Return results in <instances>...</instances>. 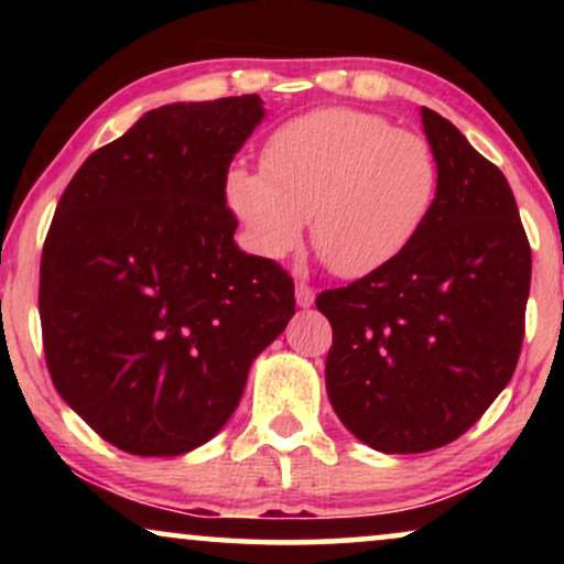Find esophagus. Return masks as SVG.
<instances>
[{"label": "esophagus", "mask_w": 564, "mask_h": 564, "mask_svg": "<svg viewBox=\"0 0 564 564\" xmlns=\"http://www.w3.org/2000/svg\"><path fill=\"white\" fill-rule=\"evenodd\" d=\"M295 300H297L300 307H311L315 303V290L311 288V284L297 282L295 284Z\"/></svg>", "instance_id": "esophagus-1"}]
</instances>
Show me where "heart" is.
Here are the masks:
<instances>
[{"mask_svg":"<svg viewBox=\"0 0 564 564\" xmlns=\"http://www.w3.org/2000/svg\"><path fill=\"white\" fill-rule=\"evenodd\" d=\"M436 199L438 164L426 138L344 107L284 122L264 145V169L226 174V203L253 253L284 259L311 218L315 249L344 276L403 257Z\"/></svg>","mask_w":564,"mask_h":564,"instance_id":"1","label":"heart"}]
</instances>
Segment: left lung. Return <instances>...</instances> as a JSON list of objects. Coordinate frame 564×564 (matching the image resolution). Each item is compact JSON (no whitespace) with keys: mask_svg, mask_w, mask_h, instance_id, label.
<instances>
[{"mask_svg":"<svg viewBox=\"0 0 564 564\" xmlns=\"http://www.w3.org/2000/svg\"><path fill=\"white\" fill-rule=\"evenodd\" d=\"M438 199L403 257L321 292L334 346L326 390L359 442L419 454L477 423L513 377L531 249L503 172L442 115L421 107Z\"/></svg>","mask_w":564,"mask_h":564,"instance_id":"obj_1","label":"left lung"}]
</instances>
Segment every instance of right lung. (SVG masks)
Returning <instances> with one entry per match:
<instances>
[{
	"instance_id": "right-lung-1",
	"label": "right lung",
	"mask_w": 564,
	"mask_h": 564,
	"mask_svg": "<svg viewBox=\"0 0 564 564\" xmlns=\"http://www.w3.org/2000/svg\"><path fill=\"white\" fill-rule=\"evenodd\" d=\"M259 95L145 112L79 166L41 261L45 361L105 442L176 457L218 434L253 359L295 315V284L234 241L230 161Z\"/></svg>"
}]
</instances>
